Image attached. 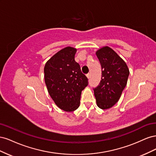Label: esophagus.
Returning a JSON list of instances; mask_svg holds the SVG:
<instances>
[{
	"label": "esophagus",
	"mask_w": 156,
	"mask_h": 156,
	"mask_svg": "<svg viewBox=\"0 0 156 156\" xmlns=\"http://www.w3.org/2000/svg\"><path fill=\"white\" fill-rule=\"evenodd\" d=\"M87 77H88V79H89V78H90V73H88V74H87Z\"/></svg>",
	"instance_id": "esophagus-1"
}]
</instances>
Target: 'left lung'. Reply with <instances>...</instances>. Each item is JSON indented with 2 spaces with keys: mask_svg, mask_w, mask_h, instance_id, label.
<instances>
[{
  "mask_svg": "<svg viewBox=\"0 0 156 156\" xmlns=\"http://www.w3.org/2000/svg\"><path fill=\"white\" fill-rule=\"evenodd\" d=\"M101 66V80L94 88L97 105L107 109L119 101L127 84L129 71L124 60L109 47L96 51Z\"/></svg>",
  "mask_w": 156,
  "mask_h": 156,
  "instance_id": "8db88e82",
  "label": "left lung"
}]
</instances>
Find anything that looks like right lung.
<instances>
[{"mask_svg":"<svg viewBox=\"0 0 156 156\" xmlns=\"http://www.w3.org/2000/svg\"><path fill=\"white\" fill-rule=\"evenodd\" d=\"M77 49L66 47L54 55L44 67L45 84L50 96L62 110L71 112L79 107L81 92L88 78L75 62Z\"/></svg>","mask_w":156,"mask_h":156,"instance_id":"1","label":"right lung"}]
</instances>
